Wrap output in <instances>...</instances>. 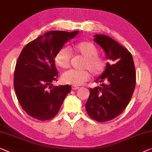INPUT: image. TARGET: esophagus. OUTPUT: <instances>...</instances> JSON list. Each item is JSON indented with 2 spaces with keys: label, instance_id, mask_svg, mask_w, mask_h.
<instances>
[{
  "label": "esophagus",
  "instance_id": "1",
  "mask_svg": "<svg viewBox=\"0 0 152 152\" xmlns=\"http://www.w3.org/2000/svg\"><path fill=\"white\" fill-rule=\"evenodd\" d=\"M72 89H73L74 90H76V89H79V87H75V86H74V87H72Z\"/></svg>",
  "mask_w": 152,
  "mask_h": 152
}]
</instances>
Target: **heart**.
I'll list each match as a JSON object with an SVG mask.
<instances>
[{"mask_svg":"<svg viewBox=\"0 0 152 152\" xmlns=\"http://www.w3.org/2000/svg\"><path fill=\"white\" fill-rule=\"evenodd\" d=\"M73 52L85 58L82 67L85 70L71 69L65 72L62 76L63 82L73 86H79L90 78L89 71L94 76H99L106 68V61L103 57L98 55V50L93 42L82 41L71 48ZM72 54L67 48H62L54 56V63L62 69H67L70 65ZM88 69L89 71L87 70Z\"/></svg>","mask_w":152,"mask_h":152,"instance_id":"b5f03b06","label":"heart"}]
</instances>
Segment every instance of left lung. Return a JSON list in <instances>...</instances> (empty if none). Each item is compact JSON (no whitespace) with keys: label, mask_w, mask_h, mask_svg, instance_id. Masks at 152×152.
Returning a JSON list of instances; mask_svg holds the SVG:
<instances>
[{"label":"left lung","mask_w":152,"mask_h":152,"mask_svg":"<svg viewBox=\"0 0 152 152\" xmlns=\"http://www.w3.org/2000/svg\"><path fill=\"white\" fill-rule=\"evenodd\" d=\"M94 40L113 61L96 80L100 86L89 89L85 104L89 116L102 123L116 118L127 107L135 89L136 69L131 53L112 38L97 34Z\"/></svg>","instance_id":"obj_1"}]
</instances>
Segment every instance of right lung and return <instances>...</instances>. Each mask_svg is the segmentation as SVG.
<instances>
[{
	"label": "right lung",
	"mask_w": 152,
	"mask_h": 152,
	"mask_svg": "<svg viewBox=\"0 0 152 152\" xmlns=\"http://www.w3.org/2000/svg\"><path fill=\"white\" fill-rule=\"evenodd\" d=\"M79 31H51L24 47L17 60L14 87L20 106L29 116L48 121L58 114L71 86H52L58 77L54 56Z\"/></svg>",
	"instance_id": "right-lung-1"
}]
</instances>
